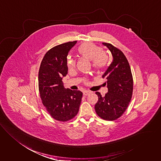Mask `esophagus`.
<instances>
[{
  "label": "esophagus",
  "instance_id": "esophagus-1",
  "mask_svg": "<svg viewBox=\"0 0 161 161\" xmlns=\"http://www.w3.org/2000/svg\"><path fill=\"white\" fill-rule=\"evenodd\" d=\"M90 93H91V92L89 91H87V90H85V91H83V95L84 96H88V95H89Z\"/></svg>",
  "mask_w": 161,
  "mask_h": 161
}]
</instances>
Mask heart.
Instances as JSON below:
<instances>
[{
  "label": "heart",
  "instance_id": "heart-1",
  "mask_svg": "<svg viewBox=\"0 0 161 161\" xmlns=\"http://www.w3.org/2000/svg\"><path fill=\"white\" fill-rule=\"evenodd\" d=\"M78 53L83 58L92 61V66L96 69H103L106 67L109 63V57L103 52L101 47L91 42L82 44L78 48ZM75 66V60L69 58L67 60V67L72 69Z\"/></svg>",
  "mask_w": 161,
  "mask_h": 161
}]
</instances>
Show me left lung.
Wrapping results in <instances>:
<instances>
[{
    "label": "left lung",
    "mask_w": 161,
    "mask_h": 161,
    "mask_svg": "<svg viewBox=\"0 0 161 161\" xmlns=\"http://www.w3.org/2000/svg\"><path fill=\"white\" fill-rule=\"evenodd\" d=\"M103 44L110 50L113 62L103 75L106 79L108 92L103 97L100 92H96L98 101L94 107L99 117L112 121L120 118L128 106L133 94V80L124 54L110 43Z\"/></svg>",
    "instance_id": "1"
}]
</instances>
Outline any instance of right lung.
Wrapping results in <instances>:
<instances>
[{"label":"right lung","instance_id":"right-lung-1","mask_svg":"<svg viewBox=\"0 0 161 161\" xmlns=\"http://www.w3.org/2000/svg\"><path fill=\"white\" fill-rule=\"evenodd\" d=\"M76 41L59 44L49 50L41 63L38 86L43 105L50 115L60 122L72 120L78 114L83 92L66 89L62 77L68 73L67 57Z\"/></svg>","mask_w":161,"mask_h":161}]
</instances>
